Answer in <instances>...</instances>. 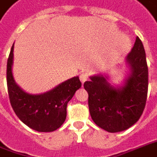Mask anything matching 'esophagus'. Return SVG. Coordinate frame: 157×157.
I'll return each instance as SVG.
<instances>
[{
	"instance_id": "esophagus-1",
	"label": "esophagus",
	"mask_w": 157,
	"mask_h": 157,
	"mask_svg": "<svg viewBox=\"0 0 157 157\" xmlns=\"http://www.w3.org/2000/svg\"><path fill=\"white\" fill-rule=\"evenodd\" d=\"M79 78H80V81L83 83L84 82H86L88 80V78H89V75L86 73V72H82V73L80 74Z\"/></svg>"
}]
</instances>
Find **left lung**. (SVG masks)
<instances>
[{"mask_svg": "<svg viewBox=\"0 0 157 157\" xmlns=\"http://www.w3.org/2000/svg\"><path fill=\"white\" fill-rule=\"evenodd\" d=\"M127 62L131 75L120 89L110 86L103 75L91 76L90 81L84 82L91 118L108 132H120L131 127L139 120L146 105L149 71L145 50L138 36Z\"/></svg>", "mask_w": 157, "mask_h": 157, "instance_id": "8db88e82", "label": "left lung"}]
</instances>
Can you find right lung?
I'll return each instance as SVG.
<instances>
[{"instance_id":"obj_1","label":"right lung","mask_w":157,"mask_h":157,"mask_svg":"<svg viewBox=\"0 0 157 157\" xmlns=\"http://www.w3.org/2000/svg\"><path fill=\"white\" fill-rule=\"evenodd\" d=\"M14 45L7 63V85L10 104L20 120L38 132H52L62 125L67 116V104L82 87L78 76L62 82L42 95H29L14 82L12 75Z\"/></svg>"}]
</instances>
